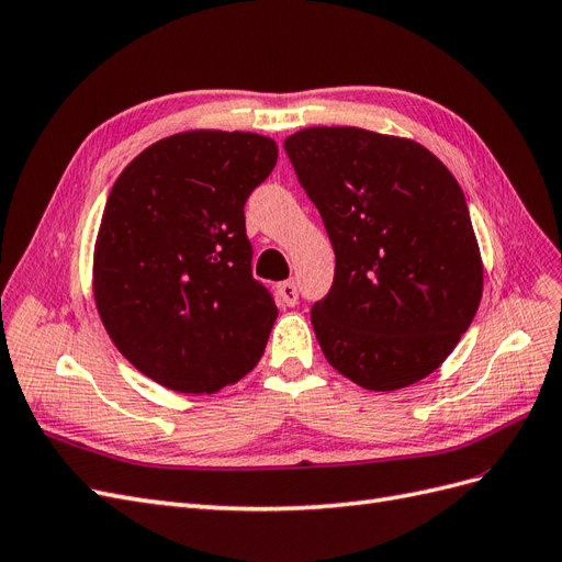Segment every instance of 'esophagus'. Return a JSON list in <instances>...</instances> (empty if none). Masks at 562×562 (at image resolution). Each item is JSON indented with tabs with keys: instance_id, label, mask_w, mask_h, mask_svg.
<instances>
[{
	"instance_id": "esophagus-1",
	"label": "esophagus",
	"mask_w": 562,
	"mask_h": 562,
	"mask_svg": "<svg viewBox=\"0 0 562 562\" xmlns=\"http://www.w3.org/2000/svg\"><path fill=\"white\" fill-rule=\"evenodd\" d=\"M278 296L284 305H296L299 303V286L294 280H286L278 284Z\"/></svg>"
}]
</instances>
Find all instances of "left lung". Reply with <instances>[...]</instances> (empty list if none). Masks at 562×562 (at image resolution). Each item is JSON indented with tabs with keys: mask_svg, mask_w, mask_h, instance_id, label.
Returning a JSON list of instances; mask_svg holds the SVG:
<instances>
[{
	"mask_svg": "<svg viewBox=\"0 0 562 562\" xmlns=\"http://www.w3.org/2000/svg\"><path fill=\"white\" fill-rule=\"evenodd\" d=\"M336 255L313 329L329 364L390 392L418 383L458 346L483 292L464 193L418 142L361 128L284 139Z\"/></svg>",
	"mask_w": 562,
	"mask_h": 562,
	"instance_id": "obj_1",
	"label": "left lung"
}]
</instances>
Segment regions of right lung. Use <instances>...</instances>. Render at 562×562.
Instances as JSON below:
<instances>
[{
	"label": "right lung",
	"mask_w": 562,
	"mask_h": 562,
	"mask_svg": "<svg viewBox=\"0 0 562 562\" xmlns=\"http://www.w3.org/2000/svg\"><path fill=\"white\" fill-rule=\"evenodd\" d=\"M278 162L257 133L160 139L106 198L93 289L114 346L158 385L212 394L257 367L278 317L251 276L245 203Z\"/></svg>",
	"instance_id": "right-lung-1"
}]
</instances>
